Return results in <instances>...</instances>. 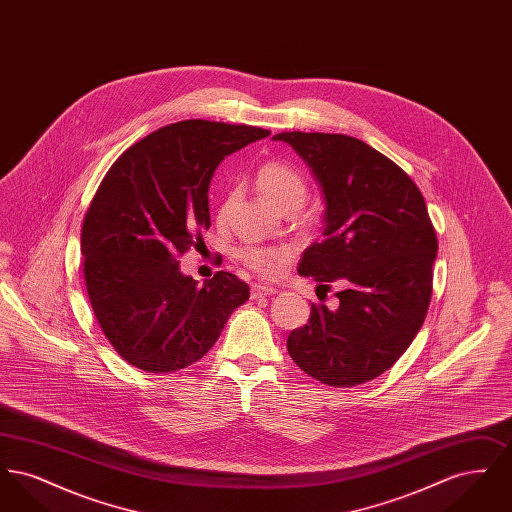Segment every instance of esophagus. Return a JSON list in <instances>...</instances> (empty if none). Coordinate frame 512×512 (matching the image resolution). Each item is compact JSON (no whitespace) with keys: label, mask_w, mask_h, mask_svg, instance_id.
I'll return each mask as SVG.
<instances>
[{"label":"esophagus","mask_w":512,"mask_h":512,"mask_svg":"<svg viewBox=\"0 0 512 512\" xmlns=\"http://www.w3.org/2000/svg\"><path fill=\"white\" fill-rule=\"evenodd\" d=\"M278 293V290L274 286H268V284H253L251 288V297L257 299V297H265V295H274Z\"/></svg>","instance_id":"34e87169"}]
</instances>
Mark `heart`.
Instances as JSON below:
<instances>
[{
  "label": "heart",
  "mask_w": 512,
  "mask_h": 512,
  "mask_svg": "<svg viewBox=\"0 0 512 512\" xmlns=\"http://www.w3.org/2000/svg\"><path fill=\"white\" fill-rule=\"evenodd\" d=\"M257 188L272 203L278 211L299 209L307 197V182L299 172L290 165L272 161L265 163L255 176ZM236 197V192H228L219 209V219H226L230 205ZM238 259L245 267L263 274V276H276L284 263L288 261L290 253L282 247H268V245H244L238 249Z\"/></svg>",
  "instance_id": "obj_1"
}]
</instances>
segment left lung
I'll return each mask as SVG.
<instances>
[{"mask_svg": "<svg viewBox=\"0 0 512 512\" xmlns=\"http://www.w3.org/2000/svg\"><path fill=\"white\" fill-rule=\"evenodd\" d=\"M311 167L324 201V240L297 272L340 282L336 309L311 305L292 330L293 363L318 382L353 388L386 372L418 334L432 297L438 238L424 197L386 155L345 134L282 132Z\"/></svg>", "mask_w": 512, "mask_h": 512, "instance_id": "8db88e82", "label": "left lung"}]
</instances>
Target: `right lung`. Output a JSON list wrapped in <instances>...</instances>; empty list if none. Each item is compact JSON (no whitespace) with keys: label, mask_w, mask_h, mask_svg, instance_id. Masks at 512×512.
Segmentation results:
<instances>
[{"label":"right lung","mask_w":512,"mask_h":512,"mask_svg":"<svg viewBox=\"0 0 512 512\" xmlns=\"http://www.w3.org/2000/svg\"><path fill=\"white\" fill-rule=\"evenodd\" d=\"M268 130L182 121L128 147L99 184L84 224L86 290L105 338L146 372L194 365L219 340L249 286L219 270L197 288L178 257L211 226L209 184L220 161Z\"/></svg>","instance_id":"obj_1"}]
</instances>
